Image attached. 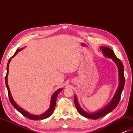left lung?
<instances>
[{
    "instance_id": "obj_1",
    "label": "left lung",
    "mask_w": 133,
    "mask_h": 133,
    "mask_svg": "<svg viewBox=\"0 0 133 133\" xmlns=\"http://www.w3.org/2000/svg\"><path fill=\"white\" fill-rule=\"evenodd\" d=\"M101 50L102 51L103 54H104L107 57H110L111 59L113 60V61L116 63L117 65L118 70H119V85L118 87V88L117 91H116V94H114V96L112 98L111 101L110 102V103L107 105L106 107L103 108L102 110L99 111L94 112V113H88L85 111H83L81 107L79 106V103L77 101V98H76V96H74V103H75V106L76 107L78 111L81 115H82L84 117L87 118H89L91 119H98L99 118L102 117L103 116H106L108 114L109 112L112 111L114 109L116 108L117 106L118 103H119L120 99H121V94L122 92L123 87H124L125 85V76H124V68H123V65L121 61V60L118 59L116 57L115 54L114 53L113 51L111 49L107 48V47L102 46L101 47Z\"/></svg>"
}]
</instances>
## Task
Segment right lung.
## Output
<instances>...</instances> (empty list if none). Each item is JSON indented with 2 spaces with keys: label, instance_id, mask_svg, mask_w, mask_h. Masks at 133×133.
<instances>
[{
  "label": "right lung",
  "instance_id": "1",
  "mask_svg": "<svg viewBox=\"0 0 133 133\" xmlns=\"http://www.w3.org/2000/svg\"><path fill=\"white\" fill-rule=\"evenodd\" d=\"M22 49L23 48L20 49V50H17V51H16L14 55L10 58V60H9L8 64H7V72H6V76H5V83H6V86L7 90H8V94L9 99H10V102L12 105V106H13L14 108H15L16 110L18 111L21 112V113L22 114L23 116H24L25 117H27L28 119H31V120H33V121H37V120H42V119H46V118L50 117V116L52 114V112H53L54 109H55L56 99H57V95L59 94V92H61L62 90V88H61V89H59V90H57L53 94V95L52 96V97H51V104H50V108H49L46 112H44V113L41 114V115H32V114H31L30 113H28V112L26 111H25L24 110H23V109L20 108V107L18 106L17 104H16L15 102L14 101V100L12 99V97L11 95V92H10V89H9L8 85V82H7V77H8V74L9 63H10V61H11V58L13 57L14 56H16V54H17L18 52L21 51L22 50Z\"/></svg>",
  "mask_w": 133,
  "mask_h": 133
}]
</instances>
